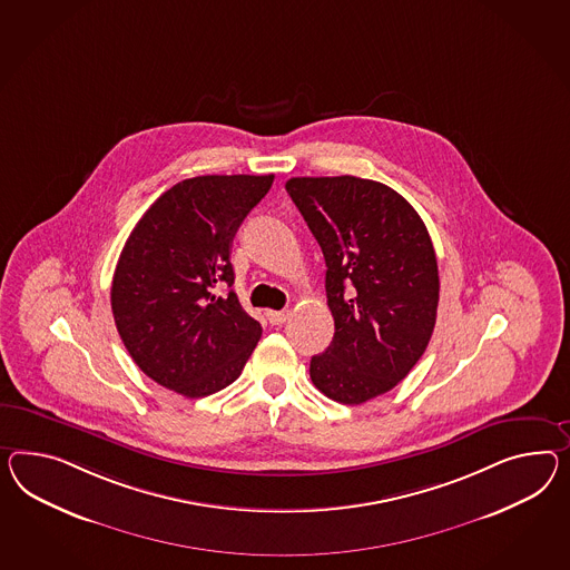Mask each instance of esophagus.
<instances>
[{
	"label": "esophagus",
	"instance_id": "obj_1",
	"mask_svg": "<svg viewBox=\"0 0 570 570\" xmlns=\"http://www.w3.org/2000/svg\"><path fill=\"white\" fill-rule=\"evenodd\" d=\"M266 318H268L271 324H283V322H287V318H289V312L287 309H268Z\"/></svg>",
	"mask_w": 570,
	"mask_h": 570
}]
</instances>
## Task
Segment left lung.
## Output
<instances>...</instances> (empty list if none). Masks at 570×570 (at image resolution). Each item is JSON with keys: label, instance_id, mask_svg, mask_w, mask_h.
Listing matches in <instances>:
<instances>
[{"label": "left lung", "instance_id": "left-lung-1", "mask_svg": "<svg viewBox=\"0 0 570 570\" xmlns=\"http://www.w3.org/2000/svg\"><path fill=\"white\" fill-rule=\"evenodd\" d=\"M285 190L326 263L335 336L309 362L314 386L362 405L407 376L430 343L439 264L422 217L393 188L362 177H292Z\"/></svg>", "mask_w": 570, "mask_h": 570}]
</instances>
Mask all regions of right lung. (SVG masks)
I'll return each mask as SVG.
<instances>
[{
  "instance_id": "right-lung-1",
  "label": "right lung",
  "mask_w": 570,
  "mask_h": 570,
  "mask_svg": "<svg viewBox=\"0 0 570 570\" xmlns=\"http://www.w3.org/2000/svg\"><path fill=\"white\" fill-rule=\"evenodd\" d=\"M275 176H198L165 191L131 229L111 283L117 333L165 389L200 399L242 374L263 326L234 289L232 242Z\"/></svg>"
}]
</instances>
